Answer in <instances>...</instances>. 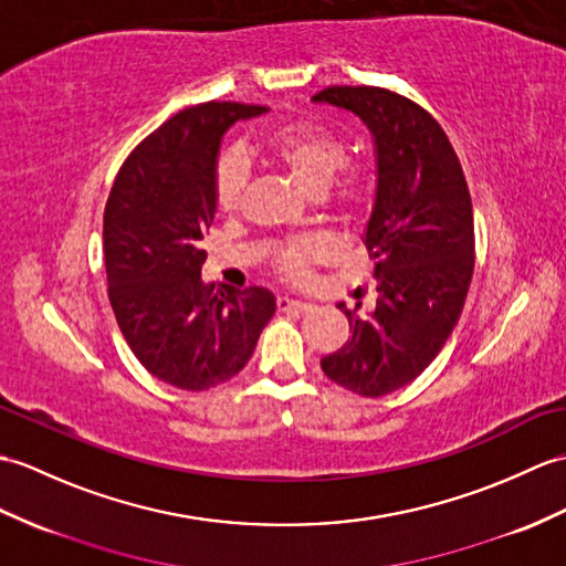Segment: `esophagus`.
Here are the masks:
<instances>
[{
	"label": "esophagus",
	"mask_w": 566,
	"mask_h": 566,
	"mask_svg": "<svg viewBox=\"0 0 566 566\" xmlns=\"http://www.w3.org/2000/svg\"><path fill=\"white\" fill-rule=\"evenodd\" d=\"M277 306H280V311H296V313H306L313 308V304H308V301H301L294 296H280Z\"/></svg>",
	"instance_id": "obj_1"
}]
</instances>
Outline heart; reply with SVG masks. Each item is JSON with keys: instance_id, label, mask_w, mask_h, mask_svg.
Listing matches in <instances>:
<instances>
[{"instance_id": "1", "label": "heart", "mask_w": 566, "mask_h": 566, "mask_svg": "<svg viewBox=\"0 0 566 566\" xmlns=\"http://www.w3.org/2000/svg\"><path fill=\"white\" fill-rule=\"evenodd\" d=\"M270 164L280 166L301 190L333 209L337 217L357 219L371 205L374 178L364 166H345L347 147L343 139L313 125H292L274 133L262 147ZM248 186V164L229 149L219 156L214 170V197L221 212L235 214L243 207ZM318 255L315 243H296L280 255L286 277L304 280L308 262Z\"/></svg>"}]
</instances>
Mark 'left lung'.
<instances>
[{"label":"left lung","mask_w":566,"mask_h":566,"mask_svg":"<svg viewBox=\"0 0 566 566\" xmlns=\"http://www.w3.org/2000/svg\"><path fill=\"white\" fill-rule=\"evenodd\" d=\"M313 101L361 117L378 176L364 233L376 308L337 304L352 337L321 369L357 396L380 398L422 374L461 318L475 268L468 182L441 125L415 101L378 86H331Z\"/></svg>","instance_id":"obj_1"}]
</instances>
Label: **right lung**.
I'll return each instance as SVG.
<instances>
[{
    "label": "right lung",
    "mask_w": 566,
    "mask_h": 566,
    "mask_svg": "<svg viewBox=\"0 0 566 566\" xmlns=\"http://www.w3.org/2000/svg\"><path fill=\"white\" fill-rule=\"evenodd\" d=\"M262 113L265 105L219 101L180 111L127 156L105 205L115 321L144 369L180 390H207L239 374L277 308L268 289L231 292L200 277L221 137Z\"/></svg>",
    "instance_id": "obj_1"
}]
</instances>
